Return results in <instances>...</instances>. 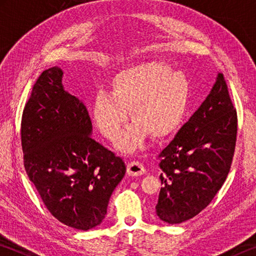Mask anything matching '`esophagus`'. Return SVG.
<instances>
[{"label": "esophagus", "instance_id": "34e87169", "mask_svg": "<svg viewBox=\"0 0 256 256\" xmlns=\"http://www.w3.org/2000/svg\"><path fill=\"white\" fill-rule=\"evenodd\" d=\"M146 172V168L144 164L138 162H131L128 164V174L131 176L144 175Z\"/></svg>", "mask_w": 256, "mask_h": 256}]
</instances>
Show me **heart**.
<instances>
[{
  "instance_id": "heart-1",
  "label": "heart",
  "mask_w": 256,
  "mask_h": 256,
  "mask_svg": "<svg viewBox=\"0 0 256 256\" xmlns=\"http://www.w3.org/2000/svg\"><path fill=\"white\" fill-rule=\"evenodd\" d=\"M190 86L183 73L157 60L133 64L116 72L110 94L94 98L92 118L108 140H114L128 118L134 122L120 134L116 146L124 152L142 148L150 134L154 138L170 136L180 126L188 106Z\"/></svg>"
}]
</instances>
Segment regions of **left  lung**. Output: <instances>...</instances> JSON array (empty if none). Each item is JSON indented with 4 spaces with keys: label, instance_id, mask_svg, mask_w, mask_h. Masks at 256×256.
Wrapping results in <instances>:
<instances>
[{
    "label": "left lung",
    "instance_id": "obj_1",
    "mask_svg": "<svg viewBox=\"0 0 256 256\" xmlns=\"http://www.w3.org/2000/svg\"><path fill=\"white\" fill-rule=\"evenodd\" d=\"M237 136V112L222 73L209 96L159 154L162 172L156 212L170 224L206 209L230 170Z\"/></svg>",
    "mask_w": 256,
    "mask_h": 256
}]
</instances>
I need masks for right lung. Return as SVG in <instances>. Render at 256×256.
I'll list each match as a JSON object with an SVG mask.
<instances>
[{"mask_svg":"<svg viewBox=\"0 0 256 256\" xmlns=\"http://www.w3.org/2000/svg\"><path fill=\"white\" fill-rule=\"evenodd\" d=\"M62 76V68H50L32 86L21 120L24 164L47 210L68 227L89 230L105 218L126 167L90 136L88 110L64 90Z\"/></svg>","mask_w":256,"mask_h":256,"instance_id":"add662e5","label":"right lung"}]
</instances>
